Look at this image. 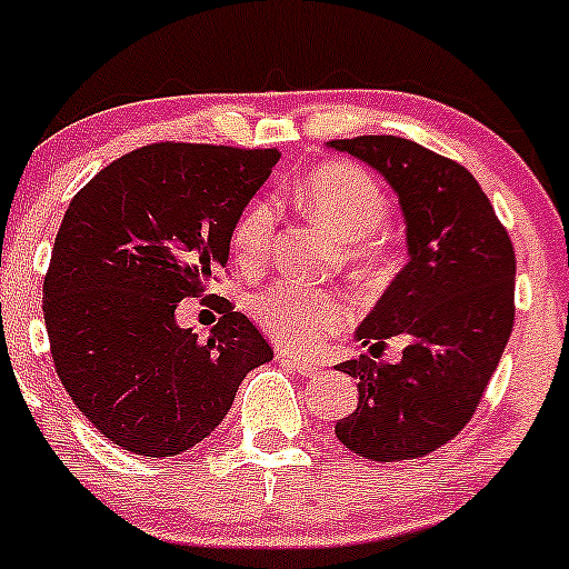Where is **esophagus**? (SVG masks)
Returning a JSON list of instances; mask_svg holds the SVG:
<instances>
[{"mask_svg": "<svg viewBox=\"0 0 569 569\" xmlns=\"http://www.w3.org/2000/svg\"><path fill=\"white\" fill-rule=\"evenodd\" d=\"M279 359H282L287 367H292L298 375H303V378H315V375L320 372L318 365H312V361L301 359V356H296V353H279Z\"/></svg>", "mask_w": 569, "mask_h": 569, "instance_id": "1", "label": "esophagus"}]
</instances>
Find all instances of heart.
<instances>
[{
  "label": "heart",
  "instance_id": "b5f03b06",
  "mask_svg": "<svg viewBox=\"0 0 569 569\" xmlns=\"http://www.w3.org/2000/svg\"><path fill=\"white\" fill-rule=\"evenodd\" d=\"M296 199L318 224L345 241L348 257L361 268L383 260L378 227L389 216V199L367 169L348 161L320 163L298 180ZM277 221L279 208L273 199H251L232 227L238 260L246 266L260 262L277 236ZM254 318L273 342L307 353L348 326L350 307L331 290L282 282L254 298Z\"/></svg>",
  "mask_w": 569,
  "mask_h": 569
}]
</instances>
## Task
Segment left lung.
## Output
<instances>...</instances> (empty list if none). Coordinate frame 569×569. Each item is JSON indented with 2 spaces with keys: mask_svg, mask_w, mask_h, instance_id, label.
Returning <instances> with one entry per match:
<instances>
[{
  "mask_svg": "<svg viewBox=\"0 0 569 569\" xmlns=\"http://www.w3.org/2000/svg\"><path fill=\"white\" fill-rule=\"evenodd\" d=\"M400 199L408 266L356 331L370 356L337 365L359 380V406L337 438L359 458L395 462L436 452L468 425L515 323V251L466 167L400 137L333 139ZM409 339L397 366L386 338Z\"/></svg>",
  "mask_w": 569,
  "mask_h": 569,
  "instance_id": "1",
  "label": "left lung"
}]
</instances>
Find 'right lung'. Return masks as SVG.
Returning a JSON list of instances; mask_svg holds the SVG:
<instances>
[{
	"instance_id": "1",
	"label": "right lung",
	"mask_w": 569,
	"mask_h": 569,
	"mask_svg": "<svg viewBox=\"0 0 569 569\" xmlns=\"http://www.w3.org/2000/svg\"><path fill=\"white\" fill-rule=\"evenodd\" d=\"M279 150L161 142L117 158L70 199L43 282L62 386L111 443L172 458L221 425L271 345L230 301L199 342L174 309L230 260L232 227Z\"/></svg>"
}]
</instances>
